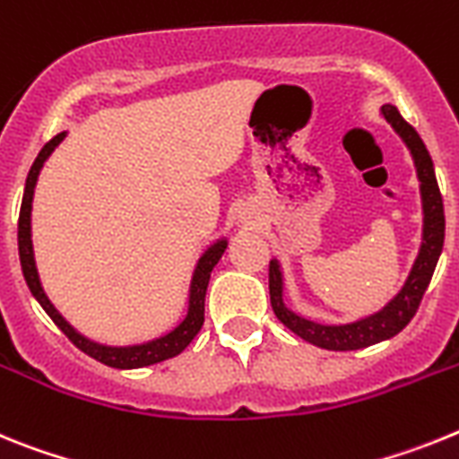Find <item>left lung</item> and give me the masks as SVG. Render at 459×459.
I'll return each mask as SVG.
<instances>
[{
	"instance_id": "left-lung-1",
	"label": "left lung",
	"mask_w": 459,
	"mask_h": 459,
	"mask_svg": "<svg viewBox=\"0 0 459 459\" xmlns=\"http://www.w3.org/2000/svg\"><path fill=\"white\" fill-rule=\"evenodd\" d=\"M384 117L388 119L390 126L400 134L402 141L406 143L411 152L413 163H416L418 180H420V196H422V245L418 252L416 263H413L409 279L404 281L402 290L388 305L377 314L353 321L344 325H324L316 321H309L305 316H298L284 305V279L279 270L277 258L270 261V302L277 314V318L290 333H296L305 342L328 351H356L365 346L378 344V342L395 337L400 330L406 328L413 314L420 307L422 296L429 286L437 261L444 249V233H446V217H444V201L434 175V163L429 157L428 147L420 141L418 131L400 115L395 106L385 103L381 108Z\"/></svg>"
}]
</instances>
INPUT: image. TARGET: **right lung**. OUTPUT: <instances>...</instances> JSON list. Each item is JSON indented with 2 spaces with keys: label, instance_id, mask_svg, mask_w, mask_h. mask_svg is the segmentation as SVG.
Wrapping results in <instances>:
<instances>
[{
  "label": "right lung",
  "instance_id": "add662e5",
  "mask_svg": "<svg viewBox=\"0 0 459 459\" xmlns=\"http://www.w3.org/2000/svg\"><path fill=\"white\" fill-rule=\"evenodd\" d=\"M66 131L57 134L53 141H48L43 145V150L39 152L37 161L31 163L30 175H27L25 182V196H22V205H20V219H18V252H20V265H22V274H25V281L30 286L31 296L37 298L39 305L46 309V314L55 321L59 330H62L71 342H74L82 353H87L94 360L108 365V368L117 369H138L147 368V365H154V362L169 360V358L180 356L182 351L191 344V340L196 337L198 330L203 328V321H205V290L210 284V273L214 270V265L219 263L221 254L226 252V240H217L212 247H207V252L198 258L196 270H194V277H191L189 286V309H186V316L178 328H173L170 333H166L163 337H157L152 342H145V344H134V346H106L99 344V342H91L87 337H82L74 325H69V321L62 316L53 307V302L48 300L46 290L41 286V279L37 273V261H34V247H31V201H34V186H37L39 173H41L46 159L53 154L55 147L64 141Z\"/></svg>",
  "mask_w": 459,
  "mask_h": 459
}]
</instances>
